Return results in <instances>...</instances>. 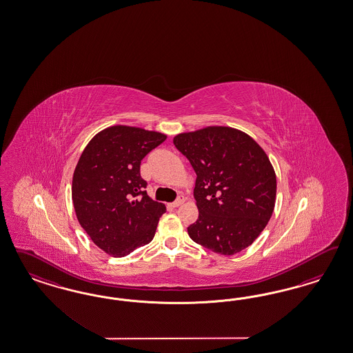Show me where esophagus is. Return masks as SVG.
I'll return each instance as SVG.
<instances>
[{
    "label": "esophagus",
    "mask_w": 353,
    "mask_h": 353,
    "mask_svg": "<svg viewBox=\"0 0 353 353\" xmlns=\"http://www.w3.org/2000/svg\"><path fill=\"white\" fill-rule=\"evenodd\" d=\"M183 202H185V196H183L182 194H180V195L177 196V199L172 203V205H173V207H179V205H181Z\"/></svg>",
    "instance_id": "34e87169"
}]
</instances>
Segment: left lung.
Instances as JSON below:
<instances>
[{
    "instance_id": "1",
    "label": "left lung",
    "mask_w": 353,
    "mask_h": 353,
    "mask_svg": "<svg viewBox=\"0 0 353 353\" xmlns=\"http://www.w3.org/2000/svg\"><path fill=\"white\" fill-rule=\"evenodd\" d=\"M196 173L199 216L188 228L195 243L221 255L250 246L274 210L277 180L267 154L246 133L208 127L173 139Z\"/></svg>"
}]
</instances>
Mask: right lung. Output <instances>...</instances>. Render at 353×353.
<instances>
[{
  "label": "right lung",
  "mask_w": 353,
  "mask_h": 353,
  "mask_svg": "<svg viewBox=\"0 0 353 353\" xmlns=\"http://www.w3.org/2000/svg\"><path fill=\"white\" fill-rule=\"evenodd\" d=\"M158 132L117 125L94 136L72 180L76 216L101 250L127 256L150 243L165 205L154 202L141 177V161L165 141Z\"/></svg>",
  "instance_id": "add662e5"
}]
</instances>
